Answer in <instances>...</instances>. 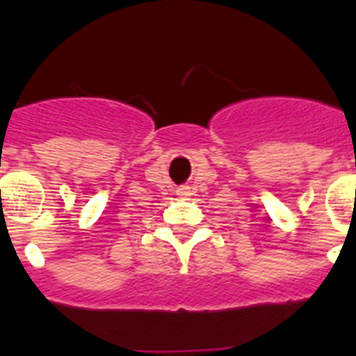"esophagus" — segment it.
<instances>
[{
    "label": "esophagus",
    "instance_id": "34e87169",
    "mask_svg": "<svg viewBox=\"0 0 356 356\" xmlns=\"http://www.w3.org/2000/svg\"><path fill=\"white\" fill-rule=\"evenodd\" d=\"M178 196L184 197V200H187V197L191 196V187H188V185H181V187L178 188Z\"/></svg>",
    "mask_w": 356,
    "mask_h": 356
}]
</instances>
